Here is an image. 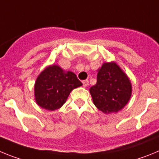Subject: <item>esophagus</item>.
Wrapping results in <instances>:
<instances>
[{"instance_id": "34e87169", "label": "esophagus", "mask_w": 159, "mask_h": 159, "mask_svg": "<svg viewBox=\"0 0 159 159\" xmlns=\"http://www.w3.org/2000/svg\"><path fill=\"white\" fill-rule=\"evenodd\" d=\"M82 83H83V85H84V87L88 86V84H89V81H88V80H86L82 81Z\"/></svg>"}]
</instances>
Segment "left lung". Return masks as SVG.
I'll use <instances>...</instances> for the list:
<instances>
[{
    "mask_svg": "<svg viewBox=\"0 0 159 159\" xmlns=\"http://www.w3.org/2000/svg\"><path fill=\"white\" fill-rule=\"evenodd\" d=\"M97 71L96 84L89 90L94 104L102 113H117L131 97L130 79L114 61L103 63Z\"/></svg>",
    "mask_w": 159,
    "mask_h": 159,
    "instance_id": "1",
    "label": "left lung"
}]
</instances>
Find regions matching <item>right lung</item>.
<instances>
[{
	"instance_id": "obj_1",
	"label": "right lung",
	"mask_w": 159,
	"mask_h": 159,
	"mask_svg": "<svg viewBox=\"0 0 159 159\" xmlns=\"http://www.w3.org/2000/svg\"><path fill=\"white\" fill-rule=\"evenodd\" d=\"M82 85L75 73L65 71L57 64H52L36 78L35 100L38 106L45 110H57L65 103L70 92Z\"/></svg>"
}]
</instances>
